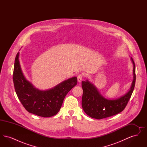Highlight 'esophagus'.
I'll return each instance as SVG.
<instances>
[{"mask_svg": "<svg viewBox=\"0 0 147 147\" xmlns=\"http://www.w3.org/2000/svg\"><path fill=\"white\" fill-rule=\"evenodd\" d=\"M77 79H78V82L79 83H80V82H82V79H83V76L81 75V74L79 75V76L77 77Z\"/></svg>", "mask_w": 147, "mask_h": 147, "instance_id": "34e87169", "label": "esophagus"}]
</instances>
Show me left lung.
<instances>
[{
	"label": "left lung",
	"mask_w": 147,
	"mask_h": 147,
	"mask_svg": "<svg viewBox=\"0 0 147 147\" xmlns=\"http://www.w3.org/2000/svg\"><path fill=\"white\" fill-rule=\"evenodd\" d=\"M131 60L133 63V81L129 90L119 98L113 99L104 98L88 80L82 82L83 93L82 105L84 112L89 116L100 119L115 115L125 109L132 94L136 83L135 64L132 57Z\"/></svg>",
	"instance_id": "1"
}]
</instances>
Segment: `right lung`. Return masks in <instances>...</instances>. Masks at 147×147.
I'll list each match as a JSON object with an SVG mask.
<instances>
[{
  "label": "right lung",
  "mask_w": 147,
  "mask_h": 147,
  "mask_svg": "<svg viewBox=\"0 0 147 147\" xmlns=\"http://www.w3.org/2000/svg\"><path fill=\"white\" fill-rule=\"evenodd\" d=\"M13 82L18 97L28 112L49 117L59 112L65 96L77 85V78H69L47 90L38 89L24 76L18 52L14 63Z\"/></svg>",
  "instance_id": "add662e5"
}]
</instances>
